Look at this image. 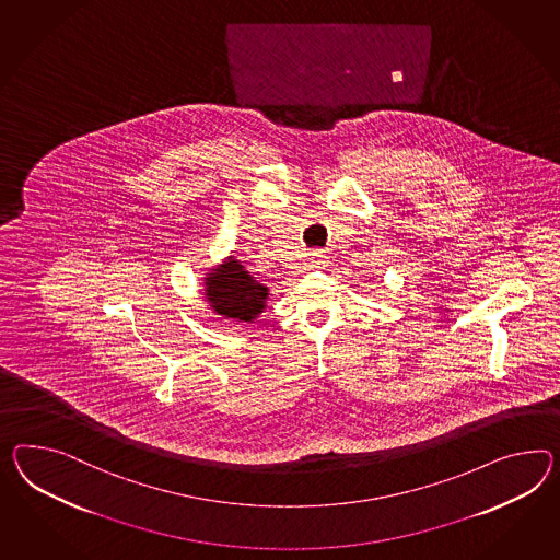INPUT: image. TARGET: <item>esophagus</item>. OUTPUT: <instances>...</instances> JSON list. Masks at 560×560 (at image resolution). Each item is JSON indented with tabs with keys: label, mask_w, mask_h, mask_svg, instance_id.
Here are the masks:
<instances>
[{
	"label": "esophagus",
	"mask_w": 560,
	"mask_h": 560,
	"mask_svg": "<svg viewBox=\"0 0 560 560\" xmlns=\"http://www.w3.org/2000/svg\"><path fill=\"white\" fill-rule=\"evenodd\" d=\"M313 256H315L316 268H320V266H323V264H325V261H327V256H325V254H323V252H315V254H313Z\"/></svg>",
	"instance_id": "esophagus-1"
}]
</instances>
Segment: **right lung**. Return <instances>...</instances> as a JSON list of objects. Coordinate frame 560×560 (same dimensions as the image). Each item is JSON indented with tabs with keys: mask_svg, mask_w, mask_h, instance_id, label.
<instances>
[{
	"mask_svg": "<svg viewBox=\"0 0 560 560\" xmlns=\"http://www.w3.org/2000/svg\"><path fill=\"white\" fill-rule=\"evenodd\" d=\"M205 296L215 315L252 323L266 308L268 287L247 272L240 259H225L205 278Z\"/></svg>",
	"mask_w": 560,
	"mask_h": 560,
	"instance_id": "add662e5",
	"label": "right lung"
}]
</instances>
